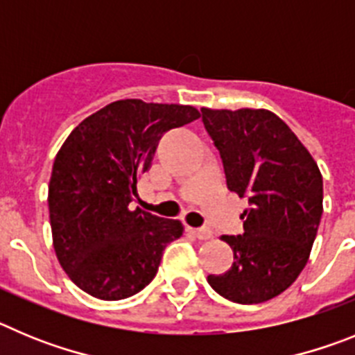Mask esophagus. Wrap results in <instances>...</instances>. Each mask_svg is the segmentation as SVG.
I'll use <instances>...</instances> for the list:
<instances>
[{
    "label": "esophagus",
    "instance_id": "esophagus-1",
    "mask_svg": "<svg viewBox=\"0 0 355 355\" xmlns=\"http://www.w3.org/2000/svg\"><path fill=\"white\" fill-rule=\"evenodd\" d=\"M189 232L194 233L200 241H209L212 237V230L207 228V226H203V228H189Z\"/></svg>",
    "mask_w": 355,
    "mask_h": 355
}]
</instances>
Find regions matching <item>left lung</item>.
I'll list each match as a JSON object with an SVG mask.
<instances>
[{"mask_svg": "<svg viewBox=\"0 0 355 355\" xmlns=\"http://www.w3.org/2000/svg\"><path fill=\"white\" fill-rule=\"evenodd\" d=\"M201 120L219 150L228 189L249 201L244 233L221 237L233 249L232 267L207 281L237 304L269 301L308 263L324 210L320 170L270 111L203 107Z\"/></svg>", "mask_w": 355, "mask_h": 355, "instance_id": "8db88e82", "label": "left lung"}]
</instances>
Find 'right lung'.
Returning a JSON list of instances; mask_svg holds the SVG:
<instances>
[{
    "label": "right lung",
    "instance_id": "add662e5",
    "mask_svg": "<svg viewBox=\"0 0 355 355\" xmlns=\"http://www.w3.org/2000/svg\"><path fill=\"white\" fill-rule=\"evenodd\" d=\"M200 111L125 98L85 118L60 148L49 182V219L60 265L83 292L120 301L157 274L162 251L182 237L175 219L130 210L159 139Z\"/></svg>",
    "mask_w": 355,
    "mask_h": 355
}]
</instances>
